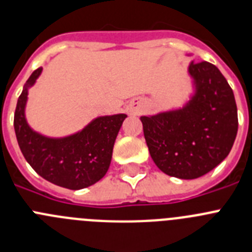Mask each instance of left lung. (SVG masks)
<instances>
[{"mask_svg": "<svg viewBox=\"0 0 252 252\" xmlns=\"http://www.w3.org/2000/svg\"><path fill=\"white\" fill-rule=\"evenodd\" d=\"M188 73L194 89L190 99L140 121L155 165L166 175L196 179L229 155L239 122L234 92L216 65L191 62Z\"/></svg>", "mask_w": 252, "mask_h": 252, "instance_id": "1", "label": "left lung"}]
</instances>
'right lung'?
Here are the masks:
<instances>
[{"instance_id": "add662e5", "label": "right lung", "mask_w": 252, "mask_h": 252, "mask_svg": "<svg viewBox=\"0 0 252 252\" xmlns=\"http://www.w3.org/2000/svg\"><path fill=\"white\" fill-rule=\"evenodd\" d=\"M37 68L23 86L15 112L16 138L23 157L33 170L52 184L79 190L99 182L108 171L113 147L126 114L103 115L82 130L63 138H51L31 128L26 119L28 89L41 76Z\"/></svg>"}]
</instances>
